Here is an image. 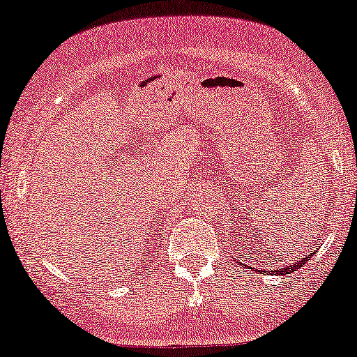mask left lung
<instances>
[{
	"mask_svg": "<svg viewBox=\"0 0 357 357\" xmlns=\"http://www.w3.org/2000/svg\"><path fill=\"white\" fill-rule=\"evenodd\" d=\"M316 252H317V249H312V251H311V255L306 256V257H301V259H299L298 263H293V264H289V266H284V264H282L281 268H278V269H271V271H266V269H264V271H263V269H259V268H257L256 271H257V273H266V274H268V273H271V274H274V276H282V274H293L294 271H298L299 268H303V266L307 263V259H309V257H312V256H314ZM233 259H234V257H233ZM274 263H276V261H274ZM239 264H241V263H239ZM248 268H249V266H248ZM249 269H252V268H249Z\"/></svg>",
	"mask_w": 357,
	"mask_h": 357,
	"instance_id": "obj_1",
	"label": "left lung"
}]
</instances>
